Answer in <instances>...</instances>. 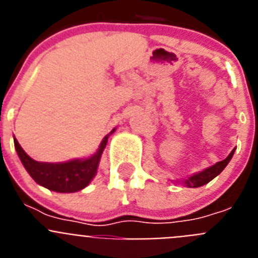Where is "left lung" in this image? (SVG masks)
I'll list each match as a JSON object with an SVG mask.
<instances>
[{"label": "left lung", "mask_w": 258, "mask_h": 258, "mask_svg": "<svg viewBox=\"0 0 258 258\" xmlns=\"http://www.w3.org/2000/svg\"><path fill=\"white\" fill-rule=\"evenodd\" d=\"M234 151H235V149L230 152V155L225 159V160L218 161V163H216L213 166L208 168V169L203 170V172L198 173V174H194L192 177L186 179V181H184V184H186L187 187H200V186H203V184L208 183L209 181H212L214 177H217V175L225 169V166H226L227 164H229V161L231 160Z\"/></svg>", "instance_id": "1"}]
</instances>
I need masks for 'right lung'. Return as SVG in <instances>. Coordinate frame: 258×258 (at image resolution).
Segmentation results:
<instances>
[{"instance_id":"add662e5","label":"right lung","mask_w":258,"mask_h":258,"mask_svg":"<svg viewBox=\"0 0 258 258\" xmlns=\"http://www.w3.org/2000/svg\"><path fill=\"white\" fill-rule=\"evenodd\" d=\"M107 140L108 136L104 137L98 151L86 160H72L59 164L38 163L23 151L17 140H14V145L24 168L38 184L55 192H76L86 187L97 173Z\"/></svg>"}]
</instances>
